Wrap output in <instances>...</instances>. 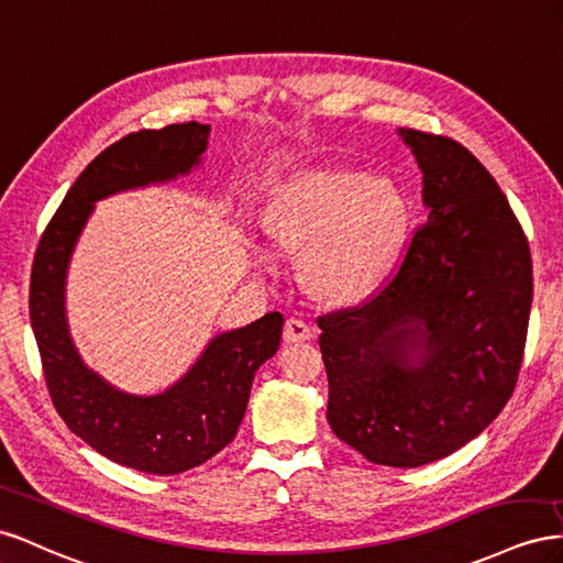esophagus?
I'll use <instances>...</instances> for the list:
<instances>
[{
  "label": "esophagus",
  "mask_w": 563,
  "mask_h": 563,
  "mask_svg": "<svg viewBox=\"0 0 563 563\" xmlns=\"http://www.w3.org/2000/svg\"><path fill=\"white\" fill-rule=\"evenodd\" d=\"M313 336V328L307 318L292 316L285 323V342H307Z\"/></svg>",
  "instance_id": "esophagus-1"
}]
</instances>
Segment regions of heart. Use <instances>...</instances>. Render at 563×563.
I'll return each mask as SVG.
<instances>
[{"mask_svg":"<svg viewBox=\"0 0 563 563\" xmlns=\"http://www.w3.org/2000/svg\"><path fill=\"white\" fill-rule=\"evenodd\" d=\"M266 229L287 245H307L301 264L318 290L353 297L396 262L408 231V200L389 176L313 167L278 188ZM254 264L268 268L271 254L254 250Z\"/></svg>","mask_w":563,"mask_h":563,"instance_id":"1","label":"heart"}]
</instances>
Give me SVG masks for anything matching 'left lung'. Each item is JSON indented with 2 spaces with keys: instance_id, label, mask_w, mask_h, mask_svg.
Masks as SVG:
<instances>
[{
  "instance_id": "8db88e82",
  "label": "left lung",
  "mask_w": 563,
  "mask_h": 563,
  "mask_svg": "<svg viewBox=\"0 0 563 563\" xmlns=\"http://www.w3.org/2000/svg\"><path fill=\"white\" fill-rule=\"evenodd\" d=\"M427 223L394 278L318 318L332 431L375 464L422 467L476 439L517 387L533 266L505 192L457 141L398 130Z\"/></svg>"
}]
</instances>
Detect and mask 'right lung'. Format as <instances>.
Listing matches in <instances>:
<instances>
[{
	"label": "right lung",
	"instance_id": "1",
	"mask_svg": "<svg viewBox=\"0 0 563 563\" xmlns=\"http://www.w3.org/2000/svg\"><path fill=\"white\" fill-rule=\"evenodd\" d=\"M210 130L200 122L143 130L96 155L46 227L30 276V325L63 422L103 457L159 476L198 467L235 439L254 373L280 346L283 313L271 311L214 334L165 391L132 394L79 356L66 313V280L96 202L188 176L202 165Z\"/></svg>",
	"mask_w": 563,
	"mask_h": 563
}]
</instances>
